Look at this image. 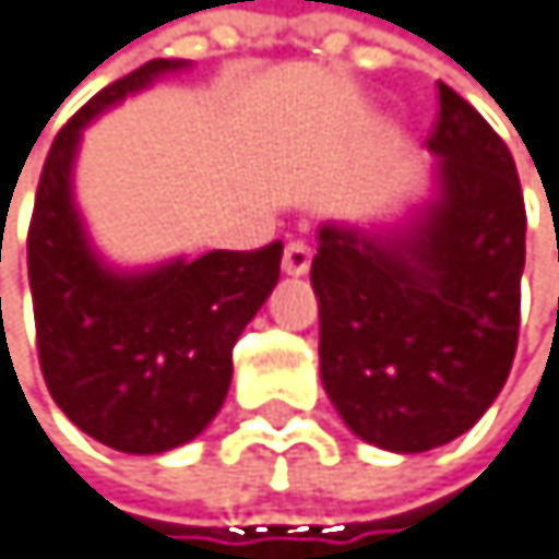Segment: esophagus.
Instances as JSON below:
<instances>
[{"label":"esophagus","instance_id":"esophagus-1","mask_svg":"<svg viewBox=\"0 0 559 559\" xmlns=\"http://www.w3.org/2000/svg\"><path fill=\"white\" fill-rule=\"evenodd\" d=\"M308 267H311V248H308L305 241H292V245L285 248L282 271H285L288 277H301V274H308Z\"/></svg>","mask_w":559,"mask_h":559}]
</instances>
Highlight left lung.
Segmentation results:
<instances>
[{"label": "left lung", "instance_id": "1", "mask_svg": "<svg viewBox=\"0 0 559 559\" xmlns=\"http://www.w3.org/2000/svg\"><path fill=\"white\" fill-rule=\"evenodd\" d=\"M430 198L391 225L318 228L321 381L361 441L420 454L497 401L521 331L527 212L500 135L441 85Z\"/></svg>", "mask_w": 559, "mask_h": 559}]
</instances>
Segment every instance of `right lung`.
Returning <instances> with one entry per match:
<instances>
[{"mask_svg": "<svg viewBox=\"0 0 559 559\" xmlns=\"http://www.w3.org/2000/svg\"><path fill=\"white\" fill-rule=\"evenodd\" d=\"M181 59H155L102 88L49 148L28 225L38 365L62 414L122 454H165L202 433L231 384V347L267 301L282 241L152 267L108 264L75 205L72 171L95 118Z\"/></svg>", "mask_w": 559, "mask_h": 559, "instance_id": "obj_1", "label": "right lung"}]
</instances>
